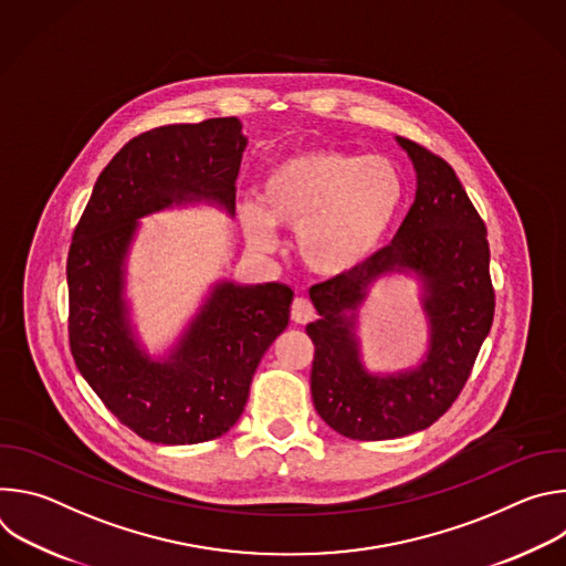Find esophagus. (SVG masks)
Here are the masks:
<instances>
[{"label":"esophagus","instance_id":"1","mask_svg":"<svg viewBox=\"0 0 566 566\" xmlns=\"http://www.w3.org/2000/svg\"><path fill=\"white\" fill-rule=\"evenodd\" d=\"M313 317H315V308H313L311 300L295 297L291 304V319L295 322V325H306V322H311Z\"/></svg>","mask_w":566,"mask_h":566}]
</instances>
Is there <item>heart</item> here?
<instances>
[{"label": "heart", "instance_id": "obj_1", "mask_svg": "<svg viewBox=\"0 0 566 566\" xmlns=\"http://www.w3.org/2000/svg\"><path fill=\"white\" fill-rule=\"evenodd\" d=\"M406 195V177L385 156L306 149L280 160L262 184V208L247 201L239 217L253 247H273V226L295 228L306 269L345 275L376 253Z\"/></svg>", "mask_w": 566, "mask_h": 566}]
</instances>
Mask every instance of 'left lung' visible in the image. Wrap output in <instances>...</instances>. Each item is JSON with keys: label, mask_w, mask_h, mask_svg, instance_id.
<instances>
[{"label": "left lung", "mask_w": 566, "mask_h": 566, "mask_svg": "<svg viewBox=\"0 0 566 566\" xmlns=\"http://www.w3.org/2000/svg\"><path fill=\"white\" fill-rule=\"evenodd\" d=\"M417 170V199L391 244L358 269L315 284L308 295L319 319L313 340L311 396L317 415L347 439H398L430 428L461 394L495 315L486 223L446 160L398 138ZM391 270L424 280L431 349L421 368L371 377L359 365L353 311L371 281Z\"/></svg>", "instance_id": "1"}]
</instances>
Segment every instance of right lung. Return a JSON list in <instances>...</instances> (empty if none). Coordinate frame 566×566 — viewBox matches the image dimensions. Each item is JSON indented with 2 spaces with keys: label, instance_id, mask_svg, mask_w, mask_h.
Here are the masks:
<instances>
[{
  "label": "right lung",
  "instance_id": "obj_1",
  "mask_svg": "<svg viewBox=\"0 0 566 566\" xmlns=\"http://www.w3.org/2000/svg\"><path fill=\"white\" fill-rule=\"evenodd\" d=\"M244 147L234 116L143 132L101 172L73 230L71 356L105 408L151 443L190 446L226 434L244 412L262 356L289 325V286L221 282L170 360L151 363L125 317L123 264L136 219L199 199L232 214Z\"/></svg>",
  "mask_w": 566,
  "mask_h": 566
}]
</instances>
